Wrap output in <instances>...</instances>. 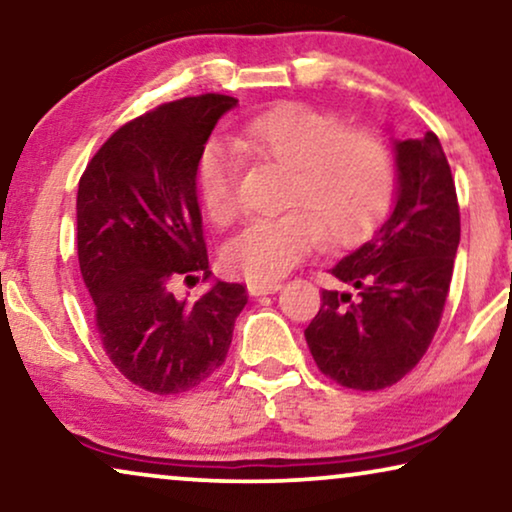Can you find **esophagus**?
<instances>
[{
	"label": "esophagus",
	"mask_w": 512,
	"mask_h": 512,
	"mask_svg": "<svg viewBox=\"0 0 512 512\" xmlns=\"http://www.w3.org/2000/svg\"><path fill=\"white\" fill-rule=\"evenodd\" d=\"M279 289H282V284L279 282H249L247 284V291L249 296H270V293H277Z\"/></svg>",
	"instance_id": "1"
}]
</instances>
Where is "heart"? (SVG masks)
<instances>
[{
	"mask_svg": "<svg viewBox=\"0 0 512 512\" xmlns=\"http://www.w3.org/2000/svg\"><path fill=\"white\" fill-rule=\"evenodd\" d=\"M235 151L284 170L279 205L286 212L244 226L221 261L230 275L275 282L317 247L361 240L387 212L394 165L375 132L342 128L333 114L307 104H279L230 132ZM235 153L207 144L198 160V193L214 226L235 219Z\"/></svg>",
	"mask_w": 512,
	"mask_h": 512,
	"instance_id": "obj_1",
	"label": "heart"
}]
</instances>
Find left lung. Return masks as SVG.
Instances as JSON below:
<instances>
[{
	"mask_svg": "<svg viewBox=\"0 0 512 512\" xmlns=\"http://www.w3.org/2000/svg\"><path fill=\"white\" fill-rule=\"evenodd\" d=\"M394 156V209L328 270L347 289L321 291L305 328L321 373L349 389L391 387L417 366L440 324L459 247L457 191L438 137L394 139Z\"/></svg>",
	"mask_w": 512,
	"mask_h": 512,
	"instance_id": "obj_1",
	"label": "left lung"
}]
</instances>
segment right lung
I'll return each mask as SVG.
<instances>
[{
	"mask_svg": "<svg viewBox=\"0 0 512 512\" xmlns=\"http://www.w3.org/2000/svg\"><path fill=\"white\" fill-rule=\"evenodd\" d=\"M237 100L207 93L163 104L118 128L76 195V249L104 352L151 394L198 387L226 361L242 284L216 282L188 303L179 279L209 277L195 193L198 160Z\"/></svg>",
	"mask_w": 512,
	"mask_h": 512,
	"instance_id": "obj_1",
	"label": "right lung"
}]
</instances>
